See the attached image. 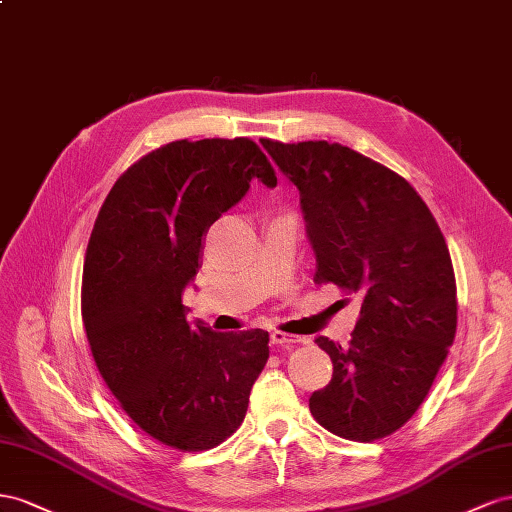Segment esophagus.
I'll list each match as a JSON object with an SVG mask.
<instances>
[{
  "instance_id": "obj_1",
  "label": "esophagus",
  "mask_w": 512,
  "mask_h": 512,
  "mask_svg": "<svg viewBox=\"0 0 512 512\" xmlns=\"http://www.w3.org/2000/svg\"><path fill=\"white\" fill-rule=\"evenodd\" d=\"M270 339H272L274 345H291V343L300 341V337H296V334H289V332H283V330H272Z\"/></svg>"
}]
</instances>
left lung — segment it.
I'll return each mask as SVG.
<instances>
[{"label":"left lung","mask_w":512,"mask_h":512,"mask_svg":"<svg viewBox=\"0 0 512 512\" xmlns=\"http://www.w3.org/2000/svg\"><path fill=\"white\" fill-rule=\"evenodd\" d=\"M298 186L315 283L360 300L347 347L317 337L332 379L311 394L321 427L375 442L410 420L457 332V283L444 233L399 173L341 143L261 139Z\"/></svg>","instance_id":"obj_1"}]
</instances>
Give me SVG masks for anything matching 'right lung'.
Returning <instances> with one entry per match:
<instances>
[{
  "instance_id": "add662e5",
  "label": "right lung",
  "mask_w": 512,
  "mask_h": 512,
  "mask_svg": "<svg viewBox=\"0 0 512 512\" xmlns=\"http://www.w3.org/2000/svg\"><path fill=\"white\" fill-rule=\"evenodd\" d=\"M253 178L276 186L248 137L160 145L113 184L87 242L81 317L96 367L141 431L182 452L236 433L270 356L266 330L188 324L182 304L203 233Z\"/></svg>"
}]
</instances>
